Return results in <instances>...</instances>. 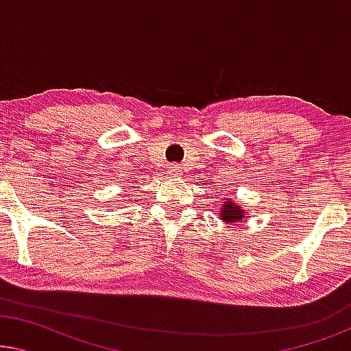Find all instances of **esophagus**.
<instances>
[{
	"instance_id": "obj_1",
	"label": "esophagus",
	"mask_w": 351,
	"mask_h": 351,
	"mask_svg": "<svg viewBox=\"0 0 351 351\" xmlns=\"http://www.w3.org/2000/svg\"><path fill=\"white\" fill-rule=\"evenodd\" d=\"M169 176H172V177H179V176H180V166L172 165V166L169 167Z\"/></svg>"
}]
</instances>
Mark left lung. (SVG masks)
Returning a JSON list of instances; mask_svg holds the SVG:
<instances>
[{
    "instance_id": "1",
    "label": "left lung",
    "mask_w": 351,
    "mask_h": 351,
    "mask_svg": "<svg viewBox=\"0 0 351 351\" xmlns=\"http://www.w3.org/2000/svg\"><path fill=\"white\" fill-rule=\"evenodd\" d=\"M222 208H220V219L223 220L225 223L232 225L237 222H241L247 217V214L244 213V209L239 208V206L234 203L232 198H227L222 201Z\"/></svg>"
}]
</instances>
